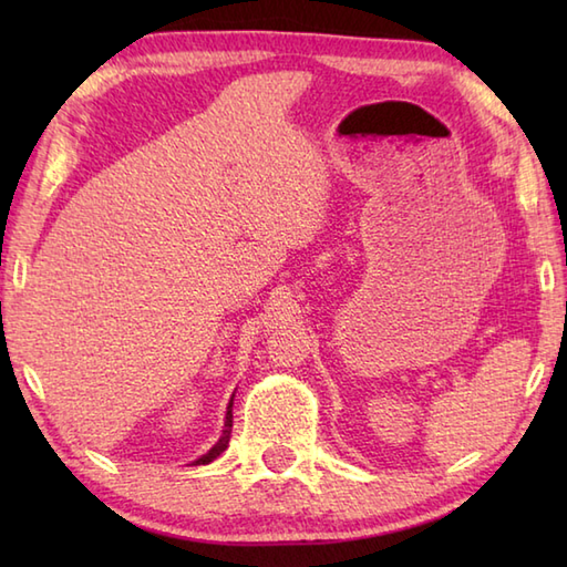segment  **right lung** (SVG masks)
Segmentation results:
<instances>
[{
    "label": "right lung",
    "mask_w": 567,
    "mask_h": 567,
    "mask_svg": "<svg viewBox=\"0 0 567 567\" xmlns=\"http://www.w3.org/2000/svg\"><path fill=\"white\" fill-rule=\"evenodd\" d=\"M231 406H234V396H231V402H228V406H226V421H224V433H221V439L216 441V445L214 449L207 453V455H202L199 461H195L192 465H207V463H212L216 455H221L224 451H226V445H228V439H231V426H234V414H231Z\"/></svg>",
    "instance_id": "add662e5"
}]
</instances>
